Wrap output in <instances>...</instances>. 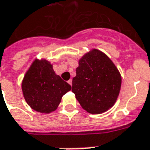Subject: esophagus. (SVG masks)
Wrapping results in <instances>:
<instances>
[{
  "mask_svg": "<svg viewBox=\"0 0 150 150\" xmlns=\"http://www.w3.org/2000/svg\"><path fill=\"white\" fill-rule=\"evenodd\" d=\"M67 83H69L70 85H71H71H72V80H71V79H70V80L67 81Z\"/></svg>",
  "mask_w": 150,
  "mask_h": 150,
  "instance_id": "1",
  "label": "esophagus"
}]
</instances>
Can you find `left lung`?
Wrapping results in <instances>:
<instances>
[{"label": "left lung", "mask_w": 150, "mask_h": 150, "mask_svg": "<svg viewBox=\"0 0 150 150\" xmlns=\"http://www.w3.org/2000/svg\"><path fill=\"white\" fill-rule=\"evenodd\" d=\"M122 76L113 61L102 51L92 48L79 59L72 92L86 112L98 115L115 105Z\"/></svg>", "instance_id": "left-lung-1"}]
</instances>
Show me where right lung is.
<instances>
[{"label": "right lung", "instance_id": "obj_1", "mask_svg": "<svg viewBox=\"0 0 150 150\" xmlns=\"http://www.w3.org/2000/svg\"><path fill=\"white\" fill-rule=\"evenodd\" d=\"M21 89L32 109L50 114L57 109L62 97L71 90V86L55 74L49 61L35 59L24 75Z\"/></svg>", "mask_w": 150, "mask_h": 150}]
</instances>
